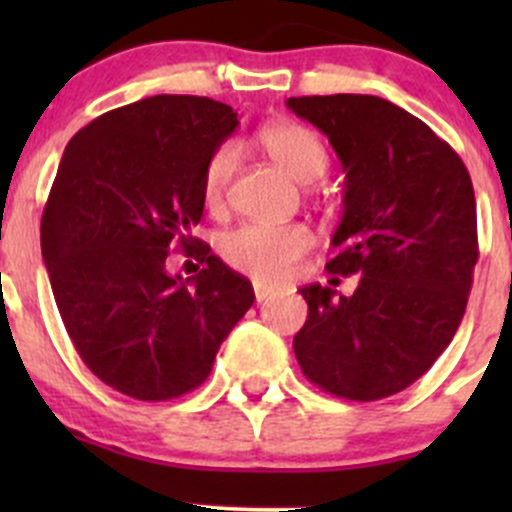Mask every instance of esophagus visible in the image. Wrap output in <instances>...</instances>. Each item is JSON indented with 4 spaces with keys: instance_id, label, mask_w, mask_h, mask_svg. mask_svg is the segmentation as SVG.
Masks as SVG:
<instances>
[{
    "instance_id": "1",
    "label": "esophagus",
    "mask_w": 512,
    "mask_h": 512,
    "mask_svg": "<svg viewBox=\"0 0 512 512\" xmlns=\"http://www.w3.org/2000/svg\"><path fill=\"white\" fill-rule=\"evenodd\" d=\"M275 297V287L262 285V282H255V299L257 302H265V299Z\"/></svg>"
}]
</instances>
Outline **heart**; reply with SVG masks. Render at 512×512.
<instances>
[{
  "mask_svg": "<svg viewBox=\"0 0 512 512\" xmlns=\"http://www.w3.org/2000/svg\"><path fill=\"white\" fill-rule=\"evenodd\" d=\"M262 151L275 160L297 183H314L329 165L327 148L312 128L292 121H277L257 133ZM235 173V148L220 146L208 160L203 195L210 208L223 203L225 190ZM314 247L307 225H242L220 237V255L232 270L257 282H282L297 270L299 260Z\"/></svg>",
  "mask_w": 512,
  "mask_h": 512,
  "instance_id": "1",
  "label": "heart"
}]
</instances>
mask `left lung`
Returning a JSON list of instances; mask_svg holds the SVG:
<instances>
[{
	"label": "left lung",
	"mask_w": 512,
	"mask_h": 512,
	"mask_svg": "<svg viewBox=\"0 0 512 512\" xmlns=\"http://www.w3.org/2000/svg\"><path fill=\"white\" fill-rule=\"evenodd\" d=\"M342 160L344 215L327 262L359 275L352 297L307 285L294 334L304 376L327 394H399L451 344L478 262L476 195L458 153L421 118L379 96L287 98Z\"/></svg>",
	"instance_id": "left-lung-1"
}]
</instances>
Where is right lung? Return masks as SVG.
I'll return each mask as SVG.
<instances>
[{
	"mask_svg": "<svg viewBox=\"0 0 512 512\" xmlns=\"http://www.w3.org/2000/svg\"><path fill=\"white\" fill-rule=\"evenodd\" d=\"M237 113L205 96L160 94L113 108L66 146L41 215V255L84 364L138 401L198 389L255 302L205 242L208 160ZM183 246L204 267L183 281L164 260Z\"/></svg>",
	"mask_w": 512,
	"mask_h": 512,
	"instance_id": "right-lung-1",
	"label": "right lung"
}]
</instances>
